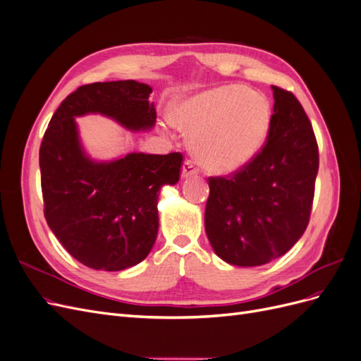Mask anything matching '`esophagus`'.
<instances>
[{
	"label": "esophagus",
	"instance_id": "1",
	"mask_svg": "<svg viewBox=\"0 0 361 361\" xmlns=\"http://www.w3.org/2000/svg\"><path fill=\"white\" fill-rule=\"evenodd\" d=\"M197 173H199V167L195 166L191 159H187L183 162V166H182V176L183 178L194 176V174H197Z\"/></svg>",
	"mask_w": 361,
	"mask_h": 361
}]
</instances>
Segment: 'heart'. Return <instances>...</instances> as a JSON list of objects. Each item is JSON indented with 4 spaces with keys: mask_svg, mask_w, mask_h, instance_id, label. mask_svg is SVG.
Wrapping results in <instances>:
<instances>
[{
    "mask_svg": "<svg viewBox=\"0 0 361 361\" xmlns=\"http://www.w3.org/2000/svg\"><path fill=\"white\" fill-rule=\"evenodd\" d=\"M272 110L268 97L244 85H223L183 97L170 106V122L192 133L191 149L203 167L231 173L264 147Z\"/></svg>",
    "mask_w": 361,
    "mask_h": 361,
    "instance_id": "1",
    "label": "heart"
}]
</instances>
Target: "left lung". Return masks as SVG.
<instances>
[{"label": "left lung", "instance_id": "1", "mask_svg": "<svg viewBox=\"0 0 361 361\" xmlns=\"http://www.w3.org/2000/svg\"><path fill=\"white\" fill-rule=\"evenodd\" d=\"M271 128L244 167L209 178L207 239L231 265L259 267L283 256L305 232L319 150L310 120L292 92L272 85Z\"/></svg>", "mask_w": 361, "mask_h": 361}]
</instances>
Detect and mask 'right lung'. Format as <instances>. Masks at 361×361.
<instances>
[{"label": "right lung", "mask_w": 361, "mask_h": 361, "mask_svg": "<svg viewBox=\"0 0 361 361\" xmlns=\"http://www.w3.org/2000/svg\"><path fill=\"white\" fill-rule=\"evenodd\" d=\"M152 89L134 80L85 84L71 93L43 135V214L69 255L92 269L120 271L145 260L158 233V192L180 179L183 157L129 154L94 162L81 149L75 117L101 113L128 129L157 122Z\"/></svg>", "instance_id": "right-lung-1"}]
</instances>
